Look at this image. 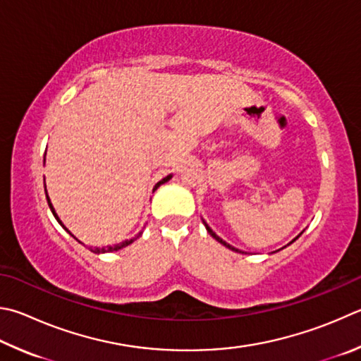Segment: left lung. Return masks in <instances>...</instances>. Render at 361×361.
<instances>
[{
    "mask_svg": "<svg viewBox=\"0 0 361 361\" xmlns=\"http://www.w3.org/2000/svg\"><path fill=\"white\" fill-rule=\"evenodd\" d=\"M202 222H203V226H205V228H207V232H208L209 235H212V237H213V238H214L216 241H219V243H221V245H224L226 247H228V249H232V251H235V252H241V251H240V249H237V247H233L232 245H228V243H226V241H224V240H222L221 237H218V235H216V233H214V232L212 231V227H209V226L207 224V222H205V219H202ZM301 233H303V232H301ZM301 233H300V235H301ZM300 235H298V237H300ZM298 237H297V238H298ZM297 238H293V240L290 241V243H293V241H295V240H297ZM290 243H289V245H290Z\"/></svg>",
    "mask_w": 361,
    "mask_h": 361,
    "instance_id": "1",
    "label": "left lung"
}]
</instances>
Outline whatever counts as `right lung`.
Wrapping results in <instances>:
<instances>
[{"label":"right lung","mask_w":361,"mask_h":361,"mask_svg":"<svg viewBox=\"0 0 361 361\" xmlns=\"http://www.w3.org/2000/svg\"><path fill=\"white\" fill-rule=\"evenodd\" d=\"M44 164H45V156H44ZM170 178H172V173L170 175H167L166 178H162L161 181H158L154 185V188H153V192L156 191V189H158L161 185H164V183H167ZM45 199H47V203H49V208H50V212L54 213V216H55V219L60 222V226L64 228V231H66L71 237H74V235H72L66 227H64V224L61 222V219L58 218V214H56V212H55V208H54V205H51V202H50V197H49V194H47V188H45ZM142 232H143V228L142 231L135 235V237H133V238H129V240H124V241H121V243H118V245H112V246H102V247H93V246H87L91 252H94V254H104V252H114V251H120V249H123V247H126V246H129L130 243H134V241L140 237L142 235ZM75 238V237H74Z\"/></svg>","instance_id":"1"}]
</instances>
